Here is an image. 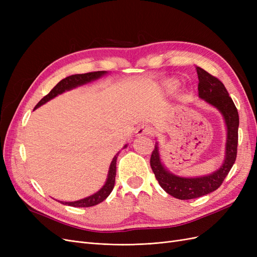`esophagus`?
<instances>
[{"label":"esophagus","instance_id":"1","mask_svg":"<svg viewBox=\"0 0 257 257\" xmlns=\"http://www.w3.org/2000/svg\"><path fill=\"white\" fill-rule=\"evenodd\" d=\"M152 133V128L147 125V124H143V125H139L136 130L137 136H144V135H149Z\"/></svg>","mask_w":257,"mask_h":257}]
</instances>
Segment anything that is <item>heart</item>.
I'll return each instance as SVG.
<instances>
[{"label": "heart", "instance_id": "heart-1", "mask_svg": "<svg viewBox=\"0 0 257 257\" xmlns=\"http://www.w3.org/2000/svg\"><path fill=\"white\" fill-rule=\"evenodd\" d=\"M178 85H179L178 81L172 79V80H168V81L165 83V88H166L167 91H169V92H174V91L177 90Z\"/></svg>", "mask_w": 257, "mask_h": 257}]
</instances>
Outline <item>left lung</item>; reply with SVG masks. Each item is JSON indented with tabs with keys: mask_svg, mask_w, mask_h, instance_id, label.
<instances>
[{
	"mask_svg": "<svg viewBox=\"0 0 257 257\" xmlns=\"http://www.w3.org/2000/svg\"><path fill=\"white\" fill-rule=\"evenodd\" d=\"M196 71L199 80V97L217 108L223 114L225 123H226L227 138L226 151H225L226 155H225L223 165L213 174L198 178H182L168 173L162 165L159 147L155 145L150 159L152 172L161 188L169 195L178 199L197 198L219 189L237 158L239 127V114L237 108L221 80L198 66L196 67Z\"/></svg>",
	"mask_w": 257,
	"mask_h": 257,
	"instance_id": "left-lung-1",
	"label": "left lung"
}]
</instances>
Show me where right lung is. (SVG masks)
<instances>
[{
	"label": "right lung",
	"instance_id": "obj_1",
	"mask_svg": "<svg viewBox=\"0 0 257 257\" xmlns=\"http://www.w3.org/2000/svg\"><path fill=\"white\" fill-rule=\"evenodd\" d=\"M105 74H106L105 71H99V72H91V73H87V74H77V75H72V76L66 77V78L62 79L56 85V87H54L48 93L47 95L44 96L40 100V102H38V104L35 106L34 109H36V108L40 107L41 105L45 104L46 102H48V100H50L51 98L56 97L58 94L63 93L64 91L71 90L73 88L78 87V85L90 82L92 80L98 79L99 77H102ZM125 147H124V148H125ZM116 158H118V154L114 155V158L111 162L110 167H109V173H108V178H107V181H106L105 185L97 193H95L94 195H91L87 198H83V199L77 200V201H71V203H64V201H60V203L64 204V205L72 206V207H92V206H95L99 203H102L104 199H106L108 196H109V194L111 193L113 186H114L115 170H116V167H115Z\"/></svg>",
	"mask_w": 257,
	"mask_h": 257
}]
</instances>
